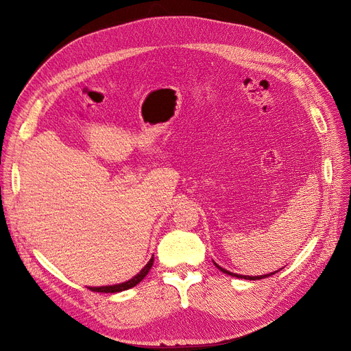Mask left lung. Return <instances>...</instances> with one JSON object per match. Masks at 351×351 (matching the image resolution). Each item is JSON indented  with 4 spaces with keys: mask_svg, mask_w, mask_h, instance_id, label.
<instances>
[{
    "mask_svg": "<svg viewBox=\"0 0 351 351\" xmlns=\"http://www.w3.org/2000/svg\"><path fill=\"white\" fill-rule=\"evenodd\" d=\"M216 265V263H215ZM216 267L220 270V271H223V273H226V274H230V276H234V278H239V279H247V280H261V279H265V278H269V276H271V274H274L276 271H273V273H269V274H263V276H242V274H236V273H232V271H229V270H226V269H223V267H220L219 265H216ZM279 271V270H278Z\"/></svg>",
    "mask_w": 351,
    "mask_h": 351,
    "instance_id": "1",
    "label": "left lung"
}]
</instances>
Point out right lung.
Wrapping results in <instances>:
<instances>
[{"instance_id":"add662e5","label":"right lung","mask_w":351,"mask_h":351,"mask_svg":"<svg viewBox=\"0 0 351 351\" xmlns=\"http://www.w3.org/2000/svg\"><path fill=\"white\" fill-rule=\"evenodd\" d=\"M152 265H154V257L152 259L147 262V265L135 276V278H132L131 280H128V282H125V283H121V285H114V286H101V287H88L89 290H92V291H98V293H118V291H123V290H128V289H131V287H134V286H136L139 282H142L143 280V278L145 276L149 273V270H151V267H152Z\"/></svg>"}]
</instances>
